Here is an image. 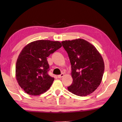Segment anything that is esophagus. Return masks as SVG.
<instances>
[{"mask_svg": "<svg viewBox=\"0 0 122 122\" xmlns=\"http://www.w3.org/2000/svg\"><path fill=\"white\" fill-rule=\"evenodd\" d=\"M64 75V74H63V73H62L61 74H60V75H58V78H62V77H63Z\"/></svg>", "mask_w": 122, "mask_h": 122, "instance_id": "esophagus-1", "label": "esophagus"}]
</instances>
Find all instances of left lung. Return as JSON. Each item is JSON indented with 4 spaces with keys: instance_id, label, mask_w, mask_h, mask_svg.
Listing matches in <instances>:
<instances>
[{
    "instance_id": "1",
    "label": "left lung",
    "mask_w": 122,
    "mask_h": 122,
    "mask_svg": "<svg viewBox=\"0 0 122 122\" xmlns=\"http://www.w3.org/2000/svg\"><path fill=\"white\" fill-rule=\"evenodd\" d=\"M71 64L72 84L70 92L79 96L92 93L100 85L104 71V63L96 47L84 39L61 42Z\"/></svg>"
}]
</instances>
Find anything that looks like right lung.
Masks as SVG:
<instances>
[{
	"instance_id": "add662e5",
	"label": "right lung",
	"mask_w": 122,
	"mask_h": 122,
	"mask_svg": "<svg viewBox=\"0 0 122 122\" xmlns=\"http://www.w3.org/2000/svg\"><path fill=\"white\" fill-rule=\"evenodd\" d=\"M62 47L58 41L39 40L31 42L22 50L17 59V81L27 94H42L50 88L55 78L48 75L47 58Z\"/></svg>"
}]
</instances>
